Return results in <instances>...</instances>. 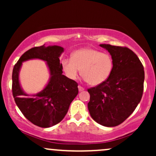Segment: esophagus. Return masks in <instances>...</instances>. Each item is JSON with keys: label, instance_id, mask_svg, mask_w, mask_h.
<instances>
[{"label": "esophagus", "instance_id": "esophagus-1", "mask_svg": "<svg viewBox=\"0 0 156 156\" xmlns=\"http://www.w3.org/2000/svg\"><path fill=\"white\" fill-rule=\"evenodd\" d=\"M78 90L80 91V92H81V91H83L84 90V88L83 87H82L81 86H78Z\"/></svg>", "mask_w": 156, "mask_h": 156}]
</instances>
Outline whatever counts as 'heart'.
<instances>
[{"label": "heart", "instance_id": "heart-1", "mask_svg": "<svg viewBox=\"0 0 156 156\" xmlns=\"http://www.w3.org/2000/svg\"><path fill=\"white\" fill-rule=\"evenodd\" d=\"M62 67L69 79L76 80L81 73L89 84L97 86L105 82L112 74L114 61L112 55L92 48H83L62 61Z\"/></svg>", "mask_w": 156, "mask_h": 156}]
</instances>
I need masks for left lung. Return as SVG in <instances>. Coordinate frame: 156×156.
<instances>
[{
	"mask_svg": "<svg viewBox=\"0 0 156 156\" xmlns=\"http://www.w3.org/2000/svg\"><path fill=\"white\" fill-rule=\"evenodd\" d=\"M100 45L110 53L114 68L105 82L87 89L90 94L88 109L97 122L114 127L129 117L141 101L144 67L136 54L128 48L108 44Z\"/></svg>",
	"mask_w": 156,
	"mask_h": 156,
	"instance_id": "left-lung-1",
	"label": "left lung"
}]
</instances>
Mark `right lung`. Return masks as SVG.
I'll list each match as a JSON object with an SVG mask.
<instances>
[{
    "mask_svg": "<svg viewBox=\"0 0 156 156\" xmlns=\"http://www.w3.org/2000/svg\"><path fill=\"white\" fill-rule=\"evenodd\" d=\"M64 51L60 46L34 47L25 52L12 71V94L21 112L28 120L41 128H49L60 122L78 93V83L62 73L59 56ZM32 58L47 62L51 78L46 88L32 98L22 90L19 83V71L22 62Z\"/></svg>",
    "mask_w": 156,
    "mask_h": 156,
    "instance_id": "add662e5",
    "label": "right lung"
}]
</instances>
